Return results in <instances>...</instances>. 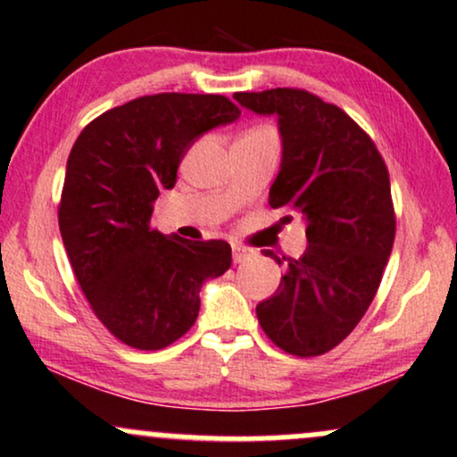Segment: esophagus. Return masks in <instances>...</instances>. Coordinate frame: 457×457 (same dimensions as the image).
I'll list each match as a JSON object with an SVG mask.
<instances>
[{"label": "esophagus", "mask_w": 457, "mask_h": 457, "mask_svg": "<svg viewBox=\"0 0 457 457\" xmlns=\"http://www.w3.org/2000/svg\"><path fill=\"white\" fill-rule=\"evenodd\" d=\"M252 256V250H247L244 245H233V262H244Z\"/></svg>", "instance_id": "34e87169"}]
</instances>
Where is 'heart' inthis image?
<instances>
[{
    "label": "heart",
    "mask_w": 457,
    "mask_h": 457,
    "mask_svg": "<svg viewBox=\"0 0 457 457\" xmlns=\"http://www.w3.org/2000/svg\"><path fill=\"white\" fill-rule=\"evenodd\" d=\"M261 133H273V131L269 127H252V129H247L244 135H261Z\"/></svg>",
    "instance_id": "b5f03b06"
}]
</instances>
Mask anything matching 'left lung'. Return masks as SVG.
<instances>
[{
    "label": "left lung",
    "instance_id": "obj_1",
    "mask_svg": "<svg viewBox=\"0 0 457 457\" xmlns=\"http://www.w3.org/2000/svg\"><path fill=\"white\" fill-rule=\"evenodd\" d=\"M235 99L278 114L284 152L269 205L286 212L281 222L292 213L305 220L309 241L305 254L288 258L278 292L256 307L258 322L292 356H322L356 328L379 290L396 235L390 173L369 133L318 95L269 88Z\"/></svg>",
    "mask_w": 457,
    "mask_h": 457
}]
</instances>
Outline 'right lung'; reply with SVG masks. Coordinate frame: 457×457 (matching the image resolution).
<instances>
[{"mask_svg":"<svg viewBox=\"0 0 457 457\" xmlns=\"http://www.w3.org/2000/svg\"><path fill=\"white\" fill-rule=\"evenodd\" d=\"M239 114L224 95H145L104 112L73 144L61 237L93 313L129 347L152 352L186 335L203 281L230 267L227 241L167 237L152 212L195 139Z\"/></svg>","mask_w":457,"mask_h":457,"instance_id":"add662e5","label":"right lung"}]
</instances>
